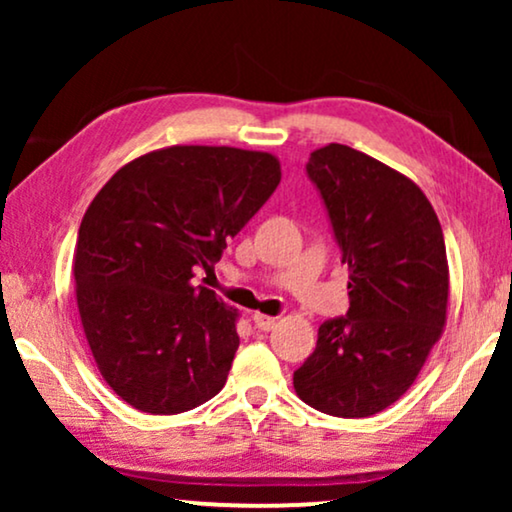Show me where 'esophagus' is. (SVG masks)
<instances>
[{
	"mask_svg": "<svg viewBox=\"0 0 512 512\" xmlns=\"http://www.w3.org/2000/svg\"><path fill=\"white\" fill-rule=\"evenodd\" d=\"M254 326L256 328H261V331H272V328L277 326V319L275 317H270V314H261V312H256L254 317Z\"/></svg>",
	"mask_w": 512,
	"mask_h": 512,
	"instance_id": "34e87169",
	"label": "esophagus"
}]
</instances>
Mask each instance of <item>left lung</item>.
Instances as JSON below:
<instances>
[{
	"instance_id": "1",
	"label": "left lung",
	"mask_w": 512,
	"mask_h": 512,
	"mask_svg": "<svg viewBox=\"0 0 512 512\" xmlns=\"http://www.w3.org/2000/svg\"><path fill=\"white\" fill-rule=\"evenodd\" d=\"M307 177L349 268V310L319 326L317 349L293 373V389L326 415L370 417L412 387L443 335L450 298L443 228L415 181L352 146L312 151Z\"/></svg>"
}]
</instances>
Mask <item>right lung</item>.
I'll list each match as a JSON object with an SVG mask.
<instances>
[{"label":"right lung","mask_w":512,"mask_h":512,"mask_svg":"<svg viewBox=\"0 0 512 512\" xmlns=\"http://www.w3.org/2000/svg\"><path fill=\"white\" fill-rule=\"evenodd\" d=\"M279 179L272 153L167 146L123 165L90 202L76 305L97 370L132 408L179 415L223 389L237 310L193 277L214 268Z\"/></svg>","instance_id":"1"}]
</instances>
